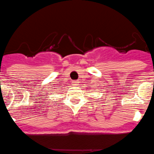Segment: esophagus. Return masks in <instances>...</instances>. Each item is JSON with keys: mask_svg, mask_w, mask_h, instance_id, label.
<instances>
[{"mask_svg": "<svg viewBox=\"0 0 154 154\" xmlns=\"http://www.w3.org/2000/svg\"><path fill=\"white\" fill-rule=\"evenodd\" d=\"M72 83H73V85H78L79 82V81H76V80H75V81H73Z\"/></svg>", "mask_w": 154, "mask_h": 154, "instance_id": "1", "label": "esophagus"}]
</instances>
